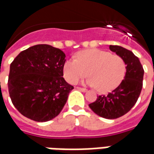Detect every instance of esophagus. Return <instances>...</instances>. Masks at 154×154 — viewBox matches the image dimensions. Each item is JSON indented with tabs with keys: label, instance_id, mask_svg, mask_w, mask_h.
I'll list each match as a JSON object with an SVG mask.
<instances>
[{
	"label": "esophagus",
	"instance_id": "34e87169",
	"mask_svg": "<svg viewBox=\"0 0 154 154\" xmlns=\"http://www.w3.org/2000/svg\"><path fill=\"white\" fill-rule=\"evenodd\" d=\"M78 89H79L82 92H87V89L85 88H81V87H78Z\"/></svg>",
	"mask_w": 154,
	"mask_h": 154
}]
</instances>
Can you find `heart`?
Returning <instances> with one entry per match:
<instances>
[{"label": "heart", "mask_w": 154, "mask_h": 154, "mask_svg": "<svg viewBox=\"0 0 154 154\" xmlns=\"http://www.w3.org/2000/svg\"><path fill=\"white\" fill-rule=\"evenodd\" d=\"M63 76L69 84H75L87 75V84L96 86L99 92H108L116 88L126 72L125 61L119 55L89 48L77 52L75 60H66L62 67Z\"/></svg>", "instance_id": "1"}]
</instances>
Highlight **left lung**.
<instances>
[{"label":"left lung","instance_id":"left-lung-1","mask_svg":"<svg viewBox=\"0 0 154 154\" xmlns=\"http://www.w3.org/2000/svg\"><path fill=\"white\" fill-rule=\"evenodd\" d=\"M110 50L123 57L126 64V73L122 83L106 95H99L88 106L94 113L106 119L121 117L134 106L143 87L144 70L139 58L130 50L110 45Z\"/></svg>","mask_w":154,"mask_h":154}]
</instances>
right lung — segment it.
I'll list each match as a JSON object with an SVG mask.
<instances>
[{
  "label": "right lung",
  "instance_id": "add662e5",
  "mask_svg": "<svg viewBox=\"0 0 154 154\" xmlns=\"http://www.w3.org/2000/svg\"><path fill=\"white\" fill-rule=\"evenodd\" d=\"M66 55L48 44L21 51L11 64L8 89L15 108L27 118L48 122L60 114L74 87L64 79Z\"/></svg>",
  "mask_w": 154,
  "mask_h": 154
}]
</instances>
